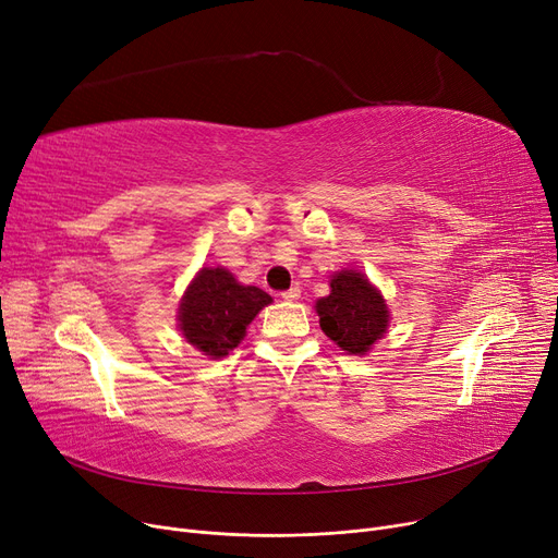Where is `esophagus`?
<instances>
[{"mask_svg":"<svg viewBox=\"0 0 558 558\" xmlns=\"http://www.w3.org/2000/svg\"><path fill=\"white\" fill-rule=\"evenodd\" d=\"M284 301H299L301 299V287L299 284H291L287 291H282L280 294Z\"/></svg>","mask_w":558,"mask_h":558,"instance_id":"obj_1","label":"esophagus"}]
</instances>
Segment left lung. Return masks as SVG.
Returning <instances> with one entry per match:
<instances>
[{
	"instance_id": "1",
	"label": "left lung",
	"mask_w": 558,
	"mask_h": 558,
	"mask_svg": "<svg viewBox=\"0 0 558 558\" xmlns=\"http://www.w3.org/2000/svg\"><path fill=\"white\" fill-rule=\"evenodd\" d=\"M330 287V296L316 301L320 330L350 355L368 353L389 324L385 299L364 274L353 269L337 274Z\"/></svg>"
}]
</instances>
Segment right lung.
<instances>
[{
	"label": "right lung",
	"instance_id": "obj_1",
	"mask_svg": "<svg viewBox=\"0 0 558 558\" xmlns=\"http://www.w3.org/2000/svg\"><path fill=\"white\" fill-rule=\"evenodd\" d=\"M269 303L271 296L259 287H244L226 269L205 267L185 291L179 326L203 355L226 357L242 343L255 314Z\"/></svg>",
	"mask_w": 558,
	"mask_h": 558
}]
</instances>
